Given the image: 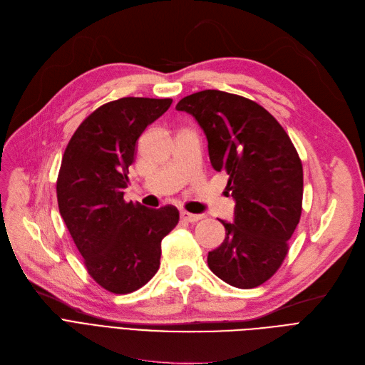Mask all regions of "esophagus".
Listing matches in <instances>:
<instances>
[{"instance_id": "esophagus-1", "label": "esophagus", "mask_w": 365, "mask_h": 365, "mask_svg": "<svg viewBox=\"0 0 365 365\" xmlns=\"http://www.w3.org/2000/svg\"><path fill=\"white\" fill-rule=\"evenodd\" d=\"M181 218L184 220V221H187V222H196V221H199V220H202L203 218V215L202 214H190V212H181Z\"/></svg>"}]
</instances>
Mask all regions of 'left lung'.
<instances>
[{
  "label": "left lung",
  "instance_id": "1",
  "mask_svg": "<svg viewBox=\"0 0 365 365\" xmlns=\"http://www.w3.org/2000/svg\"><path fill=\"white\" fill-rule=\"evenodd\" d=\"M177 110L202 128L215 170L229 175L233 222L207 266L232 287L255 288L279 269L302 215L303 168L289 136L257 102L221 91L182 98Z\"/></svg>",
  "mask_w": 365,
  "mask_h": 365
}]
</instances>
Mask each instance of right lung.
<instances>
[{"mask_svg":"<svg viewBox=\"0 0 365 365\" xmlns=\"http://www.w3.org/2000/svg\"><path fill=\"white\" fill-rule=\"evenodd\" d=\"M172 99L121 98L93 111L63 153L59 212L89 274L114 294L144 287L159 270L162 239L178 224L175 206L126 203L136 141Z\"/></svg>","mask_w":365,"mask_h":365,"instance_id":"right-lung-1","label":"right lung"}]
</instances>
